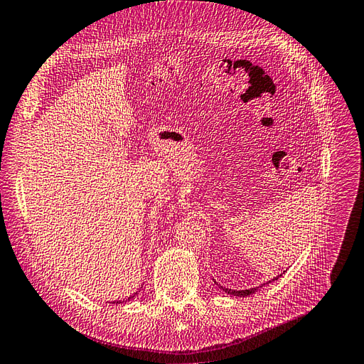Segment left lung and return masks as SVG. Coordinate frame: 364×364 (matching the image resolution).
Masks as SVG:
<instances>
[{
	"label": "left lung",
	"instance_id": "obj_1",
	"mask_svg": "<svg viewBox=\"0 0 364 364\" xmlns=\"http://www.w3.org/2000/svg\"><path fill=\"white\" fill-rule=\"evenodd\" d=\"M274 279H278V278L275 277ZM215 284H218V283L215 282ZM218 286H220V284H218ZM220 289H223V291H225L226 294H230V295H235V296H247V295H250V294H255V292H257V287H250V289H245V291H234V289H228V287H223V286H220Z\"/></svg>",
	"mask_w": 364,
	"mask_h": 364
}]
</instances>
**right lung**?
<instances>
[{"mask_svg": "<svg viewBox=\"0 0 364 364\" xmlns=\"http://www.w3.org/2000/svg\"><path fill=\"white\" fill-rule=\"evenodd\" d=\"M136 294V292H135ZM135 294L134 295H130L129 298H127V300H130V298H134L135 296ZM126 300H115V301H112V304H121V303H124Z\"/></svg>", "mask_w": 364, "mask_h": 364, "instance_id": "obj_1", "label": "right lung"}]
</instances>
